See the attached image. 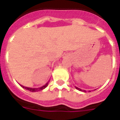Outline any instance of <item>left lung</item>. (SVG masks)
Returning a JSON list of instances; mask_svg holds the SVG:
<instances>
[{"label":"left lung","instance_id":"obj_1","mask_svg":"<svg viewBox=\"0 0 120 120\" xmlns=\"http://www.w3.org/2000/svg\"><path fill=\"white\" fill-rule=\"evenodd\" d=\"M75 88H76V89H77V90H79L82 91V92H86V90H81V89H79V88H78V87H75Z\"/></svg>","mask_w":120,"mask_h":120}]
</instances>
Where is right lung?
Wrapping results in <instances>:
<instances>
[{
	"label": "right lung",
	"mask_w": 120,
	"mask_h": 120,
	"mask_svg": "<svg viewBox=\"0 0 120 120\" xmlns=\"http://www.w3.org/2000/svg\"><path fill=\"white\" fill-rule=\"evenodd\" d=\"M48 82L45 84V86H42L41 87H40V88H30V87H24V86H22V85H20V86H22L23 88H24V89H26V90L30 91V92H38V91H40L42 90H43L44 89H45V88L48 86Z\"/></svg>",
	"instance_id": "obj_1"
}]
</instances>
